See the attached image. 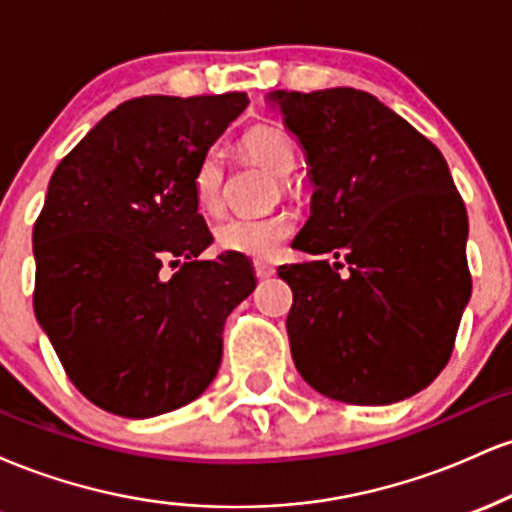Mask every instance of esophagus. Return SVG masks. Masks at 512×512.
Instances as JSON below:
<instances>
[{
  "mask_svg": "<svg viewBox=\"0 0 512 512\" xmlns=\"http://www.w3.org/2000/svg\"><path fill=\"white\" fill-rule=\"evenodd\" d=\"M276 269L272 267V264L267 262H255V276L257 279H269V276H274Z\"/></svg>",
  "mask_w": 512,
  "mask_h": 512,
  "instance_id": "esophagus-1",
  "label": "esophagus"
}]
</instances>
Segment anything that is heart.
<instances>
[{
  "label": "heart",
  "instance_id": "heart-1",
  "mask_svg": "<svg viewBox=\"0 0 512 512\" xmlns=\"http://www.w3.org/2000/svg\"><path fill=\"white\" fill-rule=\"evenodd\" d=\"M243 149L274 178L286 180L296 170V149L281 129L262 125L252 127L243 137ZM192 192L197 204L209 214H216L223 204V154L211 149L199 158L192 175ZM296 231V216L291 211H274L264 216H231L216 226L214 238L219 250L250 260H272L284 250L286 240Z\"/></svg>",
  "mask_w": 512,
  "mask_h": 512
}]
</instances>
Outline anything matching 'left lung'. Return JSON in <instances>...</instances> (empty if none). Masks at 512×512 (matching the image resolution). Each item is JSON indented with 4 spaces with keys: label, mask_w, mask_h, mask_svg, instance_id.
Returning a JSON list of instances; mask_svg holds the SVG:
<instances>
[{
    "label": "left lung",
    "mask_w": 512,
    "mask_h": 512,
    "mask_svg": "<svg viewBox=\"0 0 512 512\" xmlns=\"http://www.w3.org/2000/svg\"><path fill=\"white\" fill-rule=\"evenodd\" d=\"M305 151L310 219L284 264L291 356L320 395L392 404L438 378L472 296L467 209L436 144L356 88L274 91Z\"/></svg>",
    "instance_id": "8db88e82"
}]
</instances>
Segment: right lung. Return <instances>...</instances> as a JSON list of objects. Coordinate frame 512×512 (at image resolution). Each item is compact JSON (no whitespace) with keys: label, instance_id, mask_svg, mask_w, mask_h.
<instances>
[{"label":"right lung","instance_id":"add662e5","mask_svg":"<svg viewBox=\"0 0 512 512\" xmlns=\"http://www.w3.org/2000/svg\"><path fill=\"white\" fill-rule=\"evenodd\" d=\"M245 93L142 96L62 158L33 226V308L88 402L149 419L207 390L223 322L255 291L248 257L197 260L211 233L192 175ZM181 264L173 277L162 264Z\"/></svg>","mask_w":512,"mask_h":512}]
</instances>
